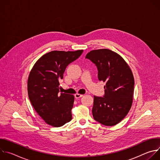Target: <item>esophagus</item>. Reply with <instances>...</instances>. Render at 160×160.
I'll return each instance as SVG.
<instances>
[{
	"mask_svg": "<svg viewBox=\"0 0 160 160\" xmlns=\"http://www.w3.org/2000/svg\"><path fill=\"white\" fill-rule=\"evenodd\" d=\"M83 96V94H76L75 95V97L76 99H78V98H80L81 97Z\"/></svg>",
	"mask_w": 160,
	"mask_h": 160,
	"instance_id": "1",
	"label": "esophagus"
}]
</instances>
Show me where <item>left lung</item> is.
I'll list each match as a JSON object with an SVG mask.
<instances>
[{"mask_svg":"<svg viewBox=\"0 0 160 160\" xmlns=\"http://www.w3.org/2000/svg\"><path fill=\"white\" fill-rule=\"evenodd\" d=\"M85 58L97 66L99 80L106 82L104 97L94 96L93 117L102 125H115L127 116L132 104V70L121 56L109 49L91 51Z\"/></svg>","mask_w":160,"mask_h":160,"instance_id":"obj_1","label":"left lung"}]
</instances>
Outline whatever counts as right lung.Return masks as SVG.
<instances>
[{
    "label": "right lung",
    "mask_w": 160,
    "mask_h": 160,
    "mask_svg": "<svg viewBox=\"0 0 160 160\" xmlns=\"http://www.w3.org/2000/svg\"><path fill=\"white\" fill-rule=\"evenodd\" d=\"M83 51H53L45 54L35 63L29 74V99L37 112L49 125L61 127L72 118L74 96L59 94V81L62 79L67 66L78 59Z\"/></svg>",
    "instance_id": "obj_1"
}]
</instances>
